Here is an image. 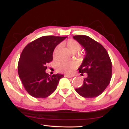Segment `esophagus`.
Segmentation results:
<instances>
[{
    "label": "esophagus",
    "instance_id": "obj_1",
    "mask_svg": "<svg viewBox=\"0 0 129 129\" xmlns=\"http://www.w3.org/2000/svg\"><path fill=\"white\" fill-rule=\"evenodd\" d=\"M65 76H66L67 78H72V77H73V76H72V75H67V74H66V75H65Z\"/></svg>",
    "mask_w": 129,
    "mask_h": 129
}]
</instances>
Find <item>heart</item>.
<instances>
[{
    "mask_svg": "<svg viewBox=\"0 0 129 129\" xmlns=\"http://www.w3.org/2000/svg\"><path fill=\"white\" fill-rule=\"evenodd\" d=\"M67 47L72 53H76L80 49V44L75 40L70 39L66 42ZM59 46H57L53 51V56L56 57L58 53ZM76 63L73 61L70 62H60L57 64V70L60 72L65 73H70L76 67Z\"/></svg>",
    "mask_w": 129,
    "mask_h": 129,
    "instance_id": "heart-1",
    "label": "heart"
}]
</instances>
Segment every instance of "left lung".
I'll return each instance as SVG.
<instances>
[{
  "label": "left lung",
  "instance_id": "1",
  "mask_svg": "<svg viewBox=\"0 0 129 129\" xmlns=\"http://www.w3.org/2000/svg\"><path fill=\"white\" fill-rule=\"evenodd\" d=\"M73 38L84 48L85 56L79 72L87 73L82 86L76 88L84 98H95L107 88L112 78V61L101 44L85 35H76Z\"/></svg>",
  "mask_w": 129,
  "mask_h": 129
}]
</instances>
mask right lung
<instances>
[{
	"label": "right lung",
	"instance_id": "add662e5",
	"mask_svg": "<svg viewBox=\"0 0 129 129\" xmlns=\"http://www.w3.org/2000/svg\"><path fill=\"white\" fill-rule=\"evenodd\" d=\"M66 37L45 36L29 43L23 48L18 62V74L26 91L36 98H45L55 91L63 75L51 76L45 72L53 60L54 48Z\"/></svg>",
	"mask_w": 129,
	"mask_h": 129
}]
</instances>
